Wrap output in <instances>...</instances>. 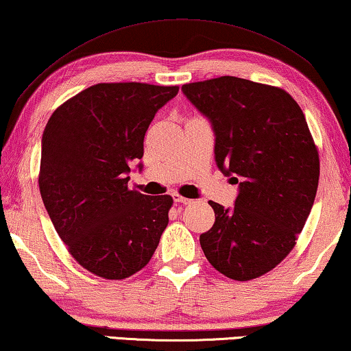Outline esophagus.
Segmentation results:
<instances>
[{
	"label": "esophagus",
	"mask_w": 351,
	"mask_h": 351,
	"mask_svg": "<svg viewBox=\"0 0 351 351\" xmlns=\"http://www.w3.org/2000/svg\"><path fill=\"white\" fill-rule=\"evenodd\" d=\"M172 197H174V202H179V204H190L191 202L190 199L185 197V196H182V194H179V193L172 194Z\"/></svg>",
	"instance_id": "1"
}]
</instances>
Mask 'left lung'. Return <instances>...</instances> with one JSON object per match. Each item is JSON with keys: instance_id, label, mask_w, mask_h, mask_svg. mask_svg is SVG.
I'll return each mask as SVG.
<instances>
[{"instance_id": "left-lung-1", "label": "left lung", "mask_w": 351, "mask_h": 351, "mask_svg": "<svg viewBox=\"0 0 351 351\" xmlns=\"http://www.w3.org/2000/svg\"><path fill=\"white\" fill-rule=\"evenodd\" d=\"M182 90L212 122L218 168L240 183L232 210L208 201L215 224L199 237L204 254L235 281L263 276L295 247L319 186V150L306 117L284 89L243 78Z\"/></svg>"}]
</instances>
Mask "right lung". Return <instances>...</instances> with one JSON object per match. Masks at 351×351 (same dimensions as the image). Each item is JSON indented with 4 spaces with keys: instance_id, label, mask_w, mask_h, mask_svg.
<instances>
[{
    "instance_id": "1",
    "label": "right lung",
    "mask_w": 351,
    "mask_h": 351,
    "mask_svg": "<svg viewBox=\"0 0 351 351\" xmlns=\"http://www.w3.org/2000/svg\"><path fill=\"white\" fill-rule=\"evenodd\" d=\"M179 86L99 83L53 112L42 136L39 190L67 251L95 276L121 281L147 265L168 226L169 194L128 188L144 136Z\"/></svg>"
}]
</instances>
